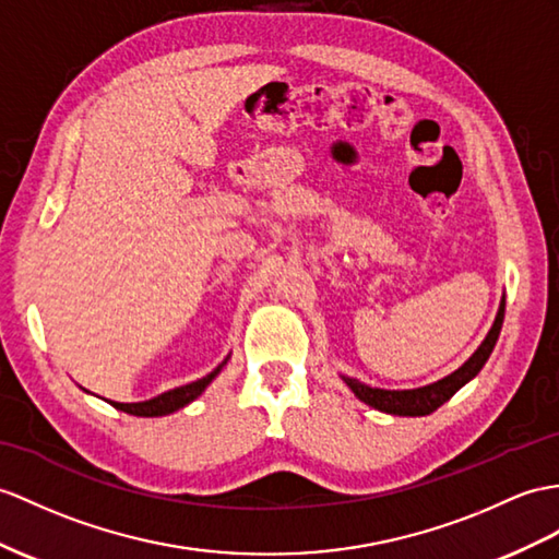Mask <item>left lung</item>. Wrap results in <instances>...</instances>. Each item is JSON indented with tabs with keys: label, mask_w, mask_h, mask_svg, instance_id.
<instances>
[{
	"label": "left lung",
	"mask_w": 559,
	"mask_h": 559,
	"mask_svg": "<svg viewBox=\"0 0 559 559\" xmlns=\"http://www.w3.org/2000/svg\"><path fill=\"white\" fill-rule=\"evenodd\" d=\"M502 318H506V298L500 301V308H498V316L493 320L491 332L486 334L481 346L472 353V358L462 367H457L453 374H448V377L439 379V382H433V384L419 386V389H407V391H389V389L367 386V384L358 382V379H353V377L342 374V379L362 403L374 407V411H382V413H389V415H403V417L431 415L445 401H451L455 396V391H460L462 386L469 382V379H474L476 374L481 372V367L486 365L488 356H491L493 346L498 342Z\"/></svg>",
	"instance_id": "obj_1"
}]
</instances>
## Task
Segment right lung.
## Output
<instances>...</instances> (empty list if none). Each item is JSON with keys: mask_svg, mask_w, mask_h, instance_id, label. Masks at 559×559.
Masks as SVG:
<instances>
[{"mask_svg": "<svg viewBox=\"0 0 559 559\" xmlns=\"http://www.w3.org/2000/svg\"><path fill=\"white\" fill-rule=\"evenodd\" d=\"M227 362V358L215 367V370L211 374H206L203 379H197V382L192 384H185V386H177V389H170L166 393H160V396L156 399H148V401H142V403H116L111 401L114 407H118V411L128 413V415H138V417H160V415H170L175 411H180V407L189 405L194 399H199L203 391H206V386L213 382L215 374L223 370V365Z\"/></svg>", "mask_w": 559, "mask_h": 559, "instance_id": "add662e5", "label": "right lung"}]
</instances>
